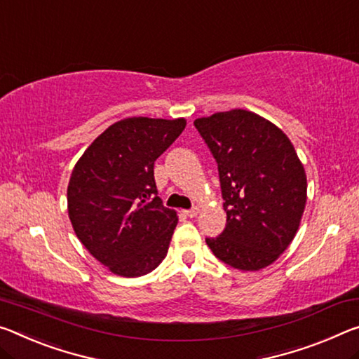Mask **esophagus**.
Instances as JSON below:
<instances>
[{
	"label": "esophagus",
	"mask_w": 359,
	"mask_h": 359,
	"mask_svg": "<svg viewBox=\"0 0 359 359\" xmlns=\"http://www.w3.org/2000/svg\"><path fill=\"white\" fill-rule=\"evenodd\" d=\"M198 212H200V209H198V208H191V209L184 210V214L189 215V217H196Z\"/></svg>",
	"instance_id": "obj_1"
}]
</instances>
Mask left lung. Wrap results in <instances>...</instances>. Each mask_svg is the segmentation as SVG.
I'll list each match as a JSON object with an SVG mask.
<instances>
[{"mask_svg":"<svg viewBox=\"0 0 359 359\" xmlns=\"http://www.w3.org/2000/svg\"><path fill=\"white\" fill-rule=\"evenodd\" d=\"M193 124L217 163L226 212L224 231L206 244L233 269H265L294 240L306 203L305 170L291 140L240 108Z\"/></svg>","mask_w":359,"mask_h":359,"instance_id":"8db88e82","label":"left lung"}]
</instances>
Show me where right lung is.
I'll use <instances>...</instances> for the list:
<instances>
[{
  "instance_id": "1",
  "label": "right lung",
  "mask_w": 359,
  "mask_h": 359,
  "mask_svg": "<svg viewBox=\"0 0 359 359\" xmlns=\"http://www.w3.org/2000/svg\"><path fill=\"white\" fill-rule=\"evenodd\" d=\"M185 124L184 118L121 119L73 169L67 190L73 230L115 275H147L168 254L177 214L158 196L153 168Z\"/></svg>"
}]
</instances>
